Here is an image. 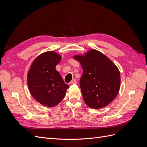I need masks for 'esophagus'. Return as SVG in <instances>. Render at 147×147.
<instances>
[{
	"label": "esophagus",
	"instance_id": "34e87169",
	"mask_svg": "<svg viewBox=\"0 0 147 147\" xmlns=\"http://www.w3.org/2000/svg\"><path fill=\"white\" fill-rule=\"evenodd\" d=\"M77 83V80H76V79H74V80H72V81H71V82H70V84H75Z\"/></svg>",
	"mask_w": 147,
	"mask_h": 147
}]
</instances>
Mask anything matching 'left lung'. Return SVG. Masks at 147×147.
<instances>
[{
    "mask_svg": "<svg viewBox=\"0 0 147 147\" xmlns=\"http://www.w3.org/2000/svg\"><path fill=\"white\" fill-rule=\"evenodd\" d=\"M74 58L81 63L83 70L80 86L85 104L92 109H101L109 104L119 90L120 74L117 67L95 50Z\"/></svg>",
    "mask_w": 147,
    "mask_h": 147,
    "instance_id": "left-lung-1",
    "label": "left lung"
}]
</instances>
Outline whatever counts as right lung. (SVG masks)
I'll use <instances>...</instances> for the list:
<instances>
[{
  "label": "right lung",
  "instance_id": "add662e5",
  "mask_svg": "<svg viewBox=\"0 0 147 147\" xmlns=\"http://www.w3.org/2000/svg\"><path fill=\"white\" fill-rule=\"evenodd\" d=\"M61 59V56L55 52L43 53L34 61L28 74L31 94L40 104L49 107L58 104L69 88L56 70Z\"/></svg>",
  "mask_w": 147,
  "mask_h": 147
}]
</instances>
